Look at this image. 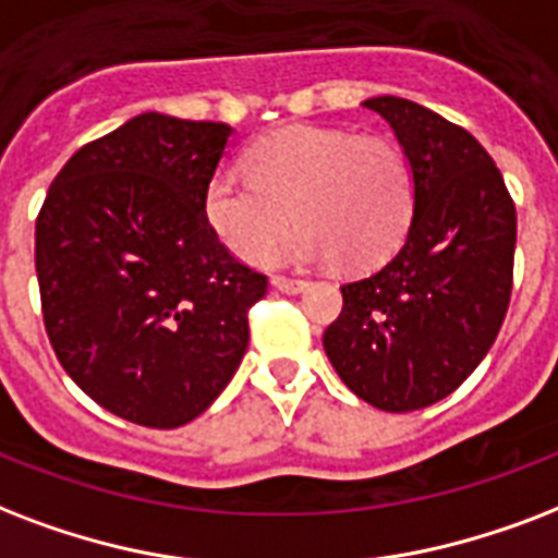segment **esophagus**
<instances>
[{
  "label": "esophagus",
  "mask_w": 558,
  "mask_h": 558,
  "mask_svg": "<svg viewBox=\"0 0 558 558\" xmlns=\"http://www.w3.org/2000/svg\"><path fill=\"white\" fill-rule=\"evenodd\" d=\"M270 284H274L276 291H282V293H302L305 288H308V282H302V279H284V276H276Z\"/></svg>",
  "instance_id": "34e87169"
}]
</instances>
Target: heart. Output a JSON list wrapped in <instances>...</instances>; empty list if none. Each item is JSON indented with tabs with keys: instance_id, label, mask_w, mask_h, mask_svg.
<instances>
[{
	"instance_id": "b5f03b06",
	"label": "heart",
	"mask_w": 558,
	"mask_h": 558,
	"mask_svg": "<svg viewBox=\"0 0 558 558\" xmlns=\"http://www.w3.org/2000/svg\"><path fill=\"white\" fill-rule=\"evenodd\" d=\"M247 171L211 177L203 211L220 244L250 265H265L296 218L288 262L338 258L352 274L373 270L399 250L413 218V171L384 136L291 124L250 148Z\"/></svg>"
}]
</instances>
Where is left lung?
<instances>
[{"mask_svg":"<svg viewBox=\"0 0 558 558\" xmlns=\"http://www.w3.org/2000/svg\"><path fill=\"white\" fill-rule=\"evenodd\" d=\"M364 107L413 171V218L378 274L340 288L323 349L357 399L408 413L451 396L498 338L512 291L515 203L472 133L396 95Z\"/></svg>","mask_w":558,"mask_h":558,"instance_id":"1","label":"left lung"}]
</instances>
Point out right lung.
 Returning a JSON list of instances; mask_svg holds the SVG:
<instances>
[{"mask_svg":"<svg viewBox=\"0 0 558 558\" xmlns=\"http://www.w3.org/2000/svg\"><path fill=\"white\" fill-rule=\"evenodd\" d=\"M232 133L133 116L60 168L37 218L54 355L89 399L136 425L197 418L247 352V311L267 279L230 256L203 211Z\"/></svg>","mask_w":558,"mask_h":558,"instance_id":"right-lung-1","label":"right lung"}]
</instances>
